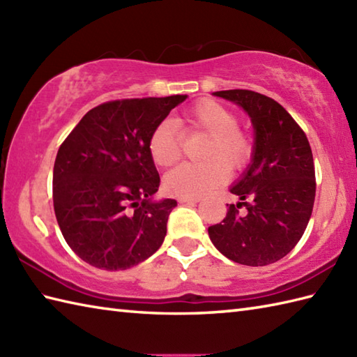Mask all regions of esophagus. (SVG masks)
<instances>
[{
	"mask_svg": "<svg viewBox=\"0 0 357 357\" xmlns=\"http://www.w3.org/2000/svg\"><path fill=\"white\" fill-rule=\"evenodd\" d=\"M178 201H179L181 204H185V202H193V204H196V202L201 201V198H199V196H179Z\"/></svg>",
	"mask_w": 357,
	"mask_h": 357,
	"instance_id": "1",
	"label": "esophagus"
}]
</instances>
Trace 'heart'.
Listing matches in <instances>:
<instances>
[{
	"label": "heart",
	"mask_w": 357,
	"mask_h": 357,
	"mask_svg": "<svg viewBox=\"0 0 357 357\" xmlns=\"http://www.w3.org/2000/svg\"><path fill=\"white\" fill-rule=\"evenodd\" d=\"M185 123L195 132L208 135L202 162L181 164L165 174L164 187L172 195L196 196L224 184L231 170L245 167L253 153V141L238 127V116L213 100H201L185 112ZM149 153L158 167H170L181 158V138L172 119L159 123L149 139Z\"/></svg>",
	"instance_id": "1"
}]
</instances>
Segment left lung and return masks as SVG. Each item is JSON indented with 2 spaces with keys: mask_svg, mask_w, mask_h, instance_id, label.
<instances>
[{
  "mask_svg": "<svg viewBox=\"0 0 357 357\" xmlns=\"http://www.w3.org/2000/svg\"><path fill=\"white\" fill-rule=\"evenodd\" d=\"M213 95L236 102L252 118V164L230 192L222 222L208 227L213 245L233 262L262 267L282 259L304 234L313 211L316 179L307 135L282 105L253 90H221ZM244 205V215L238 208Z\"/></svg>",
  "mask_w": 357,
  "mask_h": 357,
  "instance_id": "obj_1",
  "label": "left lung"
}]
</instances>
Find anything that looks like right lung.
Masks as SVG:
<instances>
[{
  "instance_id": "add662e5",
  "label": "right lung",
  "mask_w": 357,
  "mask_h": 357,
  "mask_svg": "<svg viewBox=\"0 0 357 357\" xmlns=\"http://www.w3.org/2000/svg\"><path fill=\"white\" fill-rule=\"evenodd\" d=\"M185 98L100 104L61 144L53 167V208L66 242L82 261L126 270L161 247L176 201H151L159 174L149 139Z\"/></svg>"
}]
</instances>
